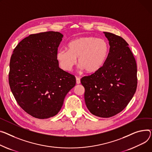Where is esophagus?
<instances>
[{"label":"esophagus","instance_id":"esophagus-1","mask_svg":"<svg viewBox=\"0 0 152 152\" xmlns=\"http://www.w3.org/2000/svg\"><path fill=\"white\" fill-rule=\"evenodd\" d=\"M76 84H79L80 83V79H79V77H76Z\"/></svg>","mask_w":152,"mask_h":152}]
</instances>
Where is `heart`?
<instances>
[{
  "instance_id": "obj_1",
  "label": "heart",
  "mask_w": 152,
  "mask_h": 152,
  "mask_svg": "<svg viewBox=\"0 0 152 152\" xmlns=\"http://www.w3.org/2000/svg\"><path fill=\"white\" fill-rule=\"evenodd\" d=\"M68 50H58L56 58L61 68L72 70L77 62L89 74L97 72L105 64L109 53L108 43L103 39L86 36L73 39L68 45Z\"/></svg>"
}]
</instances>
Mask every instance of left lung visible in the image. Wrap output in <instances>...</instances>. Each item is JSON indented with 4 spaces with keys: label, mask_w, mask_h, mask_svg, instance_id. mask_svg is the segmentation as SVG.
<instances>
[{
    "label": "left lung",
    "mask_w": 152,
    "mask_h": 152,
    "mask_svg": "<svg viewBox=\"0 0 152 152\" xmlns=\"http://www.w3.org/2000/svg\"><path fill=\"white\" fill-rule=\"evenodd\" d=\"M109 53L104 65L97 72L80 79L85 88L84 99L90 112L108 118L123 110L137 88V65L128 44L121 37L104 32Z\"/></svg>",
    "instance_id": "1"
}]
</instances>
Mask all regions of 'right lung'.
<instances>
[{"label": "right lung", "mask_w": 152, "mask_h": 152, "mask_svg": "<svg viewBox=\"0 0 152 152\" xmlns=\"http://www.w3.org/2000/svg\"><path fill=\"white\" fill-rule=\"evenodd\" d=\"M63 37L53 31L30 35L18 43L10 58L12 92L20 107L34 117L57 114L76 85L75 76L60 68L56 58Z\"/></svg>", "instance_id": "add662e5"}]
</instances>
